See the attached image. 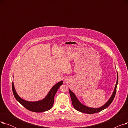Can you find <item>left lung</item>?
I'll list each match as a JSON object with an SVG mask.
<instances>
[{
  "instance_id": "obj_1",
  "label": "left lung",
  "mask_w": 128,
  "mask_h": 128,
  "mask_svg": "<svg viewBox=\"0 0 128 128\" xmlns=\"http://www.w3.org/2000/svg\"><path fill=\"white\" fill-rule=\"evenodd\" d=\"M118 82V75L117 74V82H116V84L115 86V89H114V91L112 93V95L111 97L109 99V100L106 103H105L103 106H102V107H100V108H91V107H89L84 106V105L82 104L81 103H80L78 100L77 99V98H76V96L75 95V94L70 89L69 90V92H70V96L72 99V104L74 106V107L78 111L80 112H84V113H86L88 114H95V113H97L98 112L100 111H102V110L106 108L107 107H108L110 104L112 103V100L114 99V98L115 96V94L116 93V89H117V84Z\"/></svg>"
}]
</instances>
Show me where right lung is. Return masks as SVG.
Instances as JSON below:
<instances>
[{"mask_svg":"<svg viewBox=\"0 0 128 128\" xmlns=\"http://www.w3.org/2000/svg\"><path fill=\"white\" fill-rule=\"evenodd\" d=\"M63 83L62 81L57 83L52 87L44 98L37 102H28L20 98L16 91L14 84L13 82L12 91L16 100L27 110L33 112H41L48 110L52 108L54 103V96L60 86L63 84Z\"/></svg>","mask_w":128,"mask_h":128,"instance_id":"right-lung-1","label":"right lung"}]
</instances>
